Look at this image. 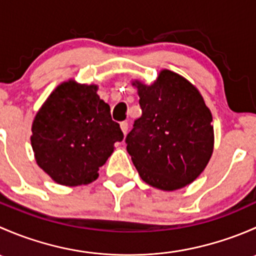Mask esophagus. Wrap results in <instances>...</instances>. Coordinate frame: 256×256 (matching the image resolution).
Here are the masks:
<instances>
[{
    "mask_svg": "<svg viewBox=\"0 0 256 256\" xmlns=\"http://www.w3.org/2000/svg\"><path fill=\"white\" fill-rule=\"evenodd\" d=\"M120 128H121V131L124 132V135L126 136V134H128V122H121Z\"/></svg>",
    "mask_w": 256,
    "mask_h": 256,
    "instance_id": "34e87169",
    "label": "esophagus"
}]
</instances>
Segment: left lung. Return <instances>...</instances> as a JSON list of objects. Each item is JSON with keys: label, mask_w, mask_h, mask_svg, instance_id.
<instances>
[{"label": "left lung", "mask_w": 256, "mask_h": 256, "mask_svg": "<svg viewBox=\"0 0 256 256\" xmlns=\"http://www.w3.org/2000/svg\"><path fill=\"white\" fill-rule=\"evenodd\" d=\"M138 88L142 115L126 136V148L147 184L176 190L192 183L207 167L214 147L210 110L200 90L164 69L151 85Z\"/></svg>", "instance_id": "8db88e82"}]
</instances>
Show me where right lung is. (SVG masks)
I'll list each match as a JSON object with an SVG mask.
<instances>
[{
	"instance_id": "1",
	"label": "right lung",
	"mask_w": 256,
	"mask_h": 256,
	"mask_svg": "<svg viewBox=\"0 0 256 256\" xmlns=\"http://www.w3.org/2000/svg\"><path fill=\"white\" fill-rule=\"evenodd\" d=\"M98 85L73 79L59 84L36 114L32 144L38 166L56 183L89 184L124 138Z\"/></svg>"
}]
</instances>
